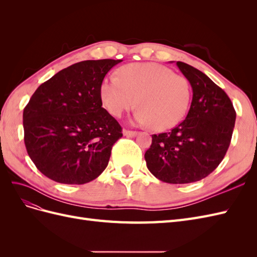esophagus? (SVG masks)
Returning a JSON list of instances; mask_svg holds the SVG:
<instances>
[{"label":"esophagus","instance_id":"34e87169","mask_svg":"<svg viewBox=\"0 0 257 257\" xmlns=\"http://www.w3.org/2000/svg\"><path fill=\"white\" fill-rule=\"evenodd\" d=\"M123 134H124V136H127V137H135V136L138 134V132H136V131L124 130V131H123Z\"/></svg>","mask_w":257,"mask_h":257}]
</instances>
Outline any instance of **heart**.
I'll use <instances>...</instances> for the list:
<instances>
[{
	"label": "heart",
	"mask_w": 257,
	"mask_h": 257,
	"mask_svg": "<svg viewBox=\"0 0 257 257\" xmlns=\"http://www.w3.org/2000/svg\"><path fill=\"white\" fill-rule=\"evenodd\" d=\"M100 98L110 114L121 116L135 104V121L167 130L182 120L191 98L190 83L183 76L155 63L131 64L119 76L111 75L100 85Z\"/></svg>",
	"instance_id": "1"
}]
</instances>
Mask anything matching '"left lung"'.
<instances>
[{
  "instance_id": "obj_1",
  "label": "left lung",
  "mask_w": 257,
  "mask_h": 257,
  "mask_svg": "<svg viewBox=\"0 0 257 257\" xmlns=\"http://www.w3.org/2000/svg\"><path fill=\"white\" fill-rule=\"evenodd\" d=\"M193 98L186 118L167 133L152 135L147 167L159 180L184 184L201 180L219 166L229 147L236 111L226 93L207 75L183 62Z\"/></svg>"
}]
</instances>
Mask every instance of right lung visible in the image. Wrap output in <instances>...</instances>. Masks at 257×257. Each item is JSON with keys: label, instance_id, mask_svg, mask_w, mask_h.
I'll return each instance as SVG.
<instances>
[{"label": "right lung", "instance_id": "right-lung-1", "mask_svg": "<svg viewBox=\"0 0 257 257\" xmlns=\"http://www.w3.org/2000/svg\"><path fill=\"white\" fill-rule=\"evenodd\" d=\"M122 60L75 63L36 89L23 109L25 145L51 180L84 184L102 174L122 127L102 107L100 85Z\"/></svg>", "mask_w": 257, "mask_h": 257}]
</instances>
